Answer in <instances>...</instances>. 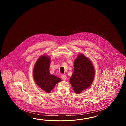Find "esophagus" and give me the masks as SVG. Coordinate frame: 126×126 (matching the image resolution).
Returning a JSON list of instances; mask_svg holds the SVG:
<instances>
[{
    "mask_svg": "<svg viewBox=\"0 0 126 126\" xmlns=\"http://www.w3.org/2000/svg\"><path fill=\"white\" fill-rule=\"evenodd\" d=\"M61 78H62L63 80H65L67 79V76L64 74H62L61 75Z\"/></svg>",
    "mask_w": 126,
    "mask_h": 126,
    "instance_id": "esophagus-1",
    "label": "esophagus"
}]
</instances>
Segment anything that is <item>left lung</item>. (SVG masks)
Instances as JSON below:
<instances>
[{"label": "left lung", "instance_id": "1", "mask_svg": "<svg viewBox=\"0 0 126 126\" xmlns=\"http://www.w3.org/2000/svg\"><path fill=\"white\" fill-rule=\"evenodd\" d=\"M94 69L91 61L82 54H79L74 61V71L70 82L76 94L88 88L93 82Z\"/></svg>", "mask_w": 126, "mask_h": 126}]
</instances>
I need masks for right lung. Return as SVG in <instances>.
Returning a JSON list of instances; mask_svg holds the SVG:
<instances>
[{"instance_id": "obj_1", "label": "right lung", "mask_w": 126, "mask_h": 126, "mask_svg": "<svg viewBox=\"0 0 126 126\" xmlns=\"http://www.w3.org/2000/svg\"><path fill=\"white\" fill-rule=\"evenodd\" d=\"M50 59L48 56L42 55L38 59L33 70V77L35 83L47 93H50L57 83L61 81L60 78L50 74Z\"/></svg>"}]
</instances>
